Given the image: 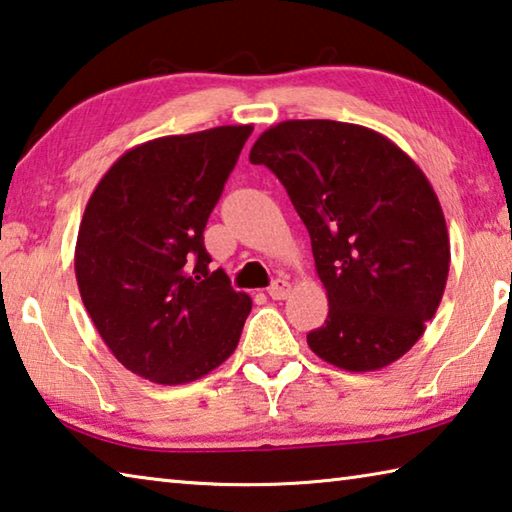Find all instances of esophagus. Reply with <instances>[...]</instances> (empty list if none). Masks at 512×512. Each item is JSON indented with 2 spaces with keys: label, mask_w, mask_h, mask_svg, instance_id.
I'll return each mask as SVG.
<instances>
[{
  "label": "esophagus",
  "mask_w": 512,
  "mask_h": 512,
  "mask_svg": "<svg viewBox=\"0 0 512 512\" xmlns=\"http://www.w3.org/2000/svg\"><path fill=\"white\" fill-rule=\"evenodd\" d=\"M290 290H292V285H290L288 279H276V281L270 285V290H267V294H270V297H272L274 301H281V299L288 297Z\"/></svg>",
  "instance_id": "obj_1"
}]
</instances>
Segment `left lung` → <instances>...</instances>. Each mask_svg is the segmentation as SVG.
Instances as JSON below:
<instances>
[{"instance_id": "obj_1", "label": "left lung", "mask_w": 512, "mask_h": 512, "mask_svg": "<svg viewBox=\"0 0 512 512\" xmlns=\"http://www.w3.org/2000/svg\"><path fill=\"white\" fill-rule=\"evenodd\" d=\"M249 161L279 177L310 233L328 292L312 353L355 373L400 360L436 315L450 272L445 215L423 170L384 134L326 119L272 125Z\"/></svg>"}]
</instances>
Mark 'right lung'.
<instances>
[{
	"mask_svg": "<svg viewBox=\"0 0 512 512\" xmlns=\"http://www.w3.org/2000/svg\"><path fill=\"white\" fill-rule=\"evenodd\" d=\"M251 130L220 125L141 143L85 206L80 297L116 360L150 382L200 380L236 351L251 299L211 270L202 233Z\"/></svg>",
	"mask_w": 512,
	"mask_h": 512,
	"instance_id": "right-lung-1",
	"label": "right lung"
}]
</instances>
